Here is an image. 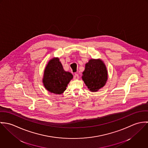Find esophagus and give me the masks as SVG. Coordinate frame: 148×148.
<instances>
[{
    "mask_svg": "<svg viewBox=\"0 0 148 148\" xmlns=\"http://www.w3.org/2000/svg\"><path fill=\"white\" fill-rule=\"evenodd\" d=\"M74 79L75 80H77V79H79V75L78 74H75V75H74Z\"/></svg>",
    "mask_w": 148,
    "mask_h": 148,
    "instance_id": "obj_1",
    "label": "esophagus"
}]
</instances>
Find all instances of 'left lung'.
Here are the masks:
<instances>
[{"mask_svg":"<svg viewBox=\"0 0 148 148\" xmlns=\"http://www.w3.org/2000/svg\"><path fill=\"white\" fill-rule=\"evenodd\" d=\"M82 79L89 90L97 92L106 84L108 71L106 64L100 59H92L85 64Z\"/></svg>","mask_w":148,"mask_h":148,"instance_id":"1","label":"left lung"}]
</instances>
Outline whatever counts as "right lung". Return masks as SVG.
<instances>
[{"label": "right lung", "instance_id": "add662e5", "mask_svg": "<svg viewBox=\"0 0 148 148\" xmlns=\"http://www.w3.org/2000/svg\"><path fill=\"white\" fill-rule=\"evenodd\" d=\"M73 79L71 73L64 71L59 58H53L47 64L42 77L45 88L51 93L60 95Z\"/></svg>", "mask_w": 148, "mask_h": 148}]
</instances>
